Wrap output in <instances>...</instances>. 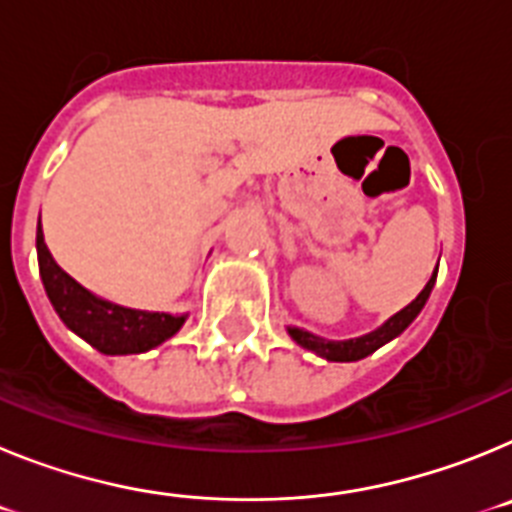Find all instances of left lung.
Returning <instances> with one entry per match:
<instances>
[{
	"label": "left lung",
	"mask_w": 512,
	"mask_h": 512,
	"mask_svg": "<svg viewBox=\"0 0 512 512\" xmlns=\"http://www.w3.org/2000/svg\"><path fill=\"white\" fill-rule=\"evenodd\" d=\"M436 271H438V266H436ZM436 271H433V277L428 279V284L423 287V292H420V295L415 297L408 307H402L397 315H392L387 323L379 325V328L372 330V333H366V336L351 338V341H325V338L312 336V333H307V330H302V328H287L289 336L295 338L302 348H307V351L323 356V359H328V361L364 359V356L374 354L379 346H384V343H390L392 338L400 336L402 330L408 328V325L418 318V312L423 310V305L428 302V297H431L433 284H436Z\"/></svg>",
	"instance_id": "obj_1"
}]
</instances>
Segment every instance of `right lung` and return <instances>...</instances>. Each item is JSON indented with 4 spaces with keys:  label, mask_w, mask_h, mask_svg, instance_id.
I'll list each match as a JSON object with an SVG mask.
<instances>
[{
    "label": "right lung",
    "mask_w": 512,
    "mask_h": 512,
    "mask_svg": "<svg viewBox=\"0 0 512 512\" xmlns=\"http://www.w3.org/2000/svg\"><path fill=\"white\" fill-rule=\"evenodd\" d=\"M35 246H38L40 279H43L45 295L51 300L53 310L58 312L66 328L74 330L76 336L92 343L102 354H143L174 336L187 320V315L130 310V307L112 305L92 295L53 261L40 225Z\"/></svg>",
    "instance_id": "obj_1"
}]
</instances>
